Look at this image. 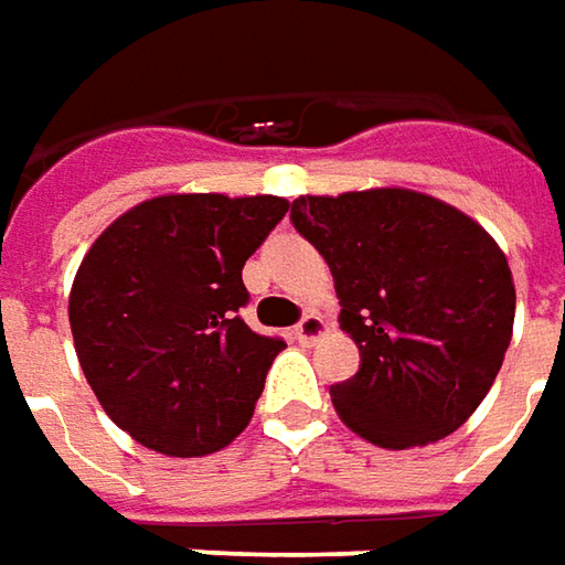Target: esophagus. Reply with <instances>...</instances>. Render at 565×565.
<instances>
[{
  "label": "esophagus",
  "mask_w": 565,
  "mask_h": 565,
  "mask_svg": "<svg viewBox=\"0 0 565 565\" xmlns=\"http://www.w3.org/2000/svg\"><path fill=\"white\" fill-rule=\"evenodd\" d=\"M324 331H328L324 318H321V315L309 312L297 324V331H294V337H297L302 347H309V343H315V340H321V337H324Z\"/></svg>",
  "instance_id": "34e87169"
}]
</instances>
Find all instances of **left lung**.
<instances>
[{
  "mask_svg": "<svg viewBox=\"0 0 565 565\" xmlns=\"http://www.w3.org/2000/svg\"><path fill=\"white\" fill-rule=\"evenodd\" d=\"M290 218L331 266L362 367L340 420L380 448L445 439L479 408L513 337L508 256L476 218L412 188L306 194Z\"/></svg>",
  "mask_w": 565,
  "mask_h": 565,
  "instance_id": "1",
  "label": "left lung"
}]
</instances>
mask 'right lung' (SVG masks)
<instances>
[{
  "instance_id": "1",
  "label": "right lung",
  "mask_w": 565,
  "mask_h": 565,
  "mask_svg": "<svg viewBox=\"0 0 565 565\" xmlns=\"http://www.w3.org/2000/svg\"><path fill=\"white\" fill-rule=\"evenodd\" d=\"M275 194H163L95 237L71 287L73 347L107 417L167 458H203L250 424L284 349L244 324V263L284 218Z\"/></svg>"
}]
</instances>
